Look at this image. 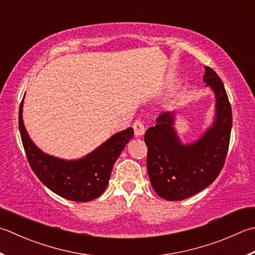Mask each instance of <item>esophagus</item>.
<instances>
[{
    "label": "esophagus",
    "mask_w": 255,
    "mask_h": 255,
    "mask_svg": "<svg viewBox=\"0 0 255 255\" xmlns=\"http://www.w3.org/2000/svg\"><path fill=\"white\" fill-rule=\"evenodd\" d=\"M133 128H134V134L135 136H141L145 132V128H144V124L140 120H136L135 122L133 124Z\"/></svg>",
    "instance_id": "esophagus-1"
}]
</instances>
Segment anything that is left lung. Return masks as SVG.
I'll return each mask as SVG.
<instances>
[{
    "instance_id": "left-lung-1",
    "label": "left lung",
    "mask_w": 255,
    "mask_h": 255,
    "mask_svg": "<svg viewBox=\"0 0 255 255\" xmlns=\"http://www.w3.org/2000/svg\"><path fill=\"white\" fill-rule=\"evenodd\" d=\"M203 82L215 97L213 122L191 143L175 129V111L163 112L145 132L146 166L153 189L161 198L180 201L204 190L217 179L227 157L232 128V110L223 82L205 66Z\"/></svg>"
}]
</instances>
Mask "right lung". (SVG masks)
Instances as JSON below:
<instances>
[{
	"label": "right lung",
	"instance_id": "right-lung-1",
	"mask_svg": "<svg viewBox=\"0 0 255 255\" xmlns=\"http://www.w3.org/2000/svg\"><path fill=\"white\" fill-rule=\"evenodd\" d=\"M23 101L18 111V128L28 163L40 181L57 195L75 202L99 198L107 189L115 161L134 135L133 128L115 133L83 157L64 160L46 154L31 140L23 122Z\"/></svg>",
	"mask_w": 255,
	"mask_h": 255
}]
</instances>
